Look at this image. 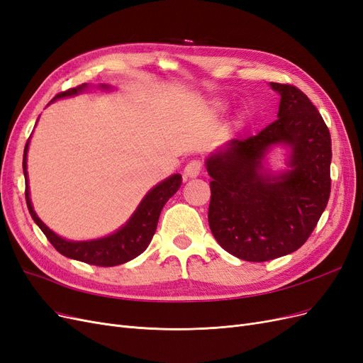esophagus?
Instances as JSON below:
<instances>
[{
  "label": "esophagus",
  "mask_w": 363,
  "mask_h": 363,
  "mask_svg": "<svg viewBox=\"0 0 363 363\" xmlns=\"http://www.w3.org/2000/svg\"><path fill=\"white\" fill-rule=\"evenodd\" d=\"M202 170V162L199 160H191L185 164V169H184V174L186 178H196L199 177V173H201Z\"/></svg>",
  "instance_id": "1"
}]
</instances>
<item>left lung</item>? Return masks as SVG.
<instances>
[{
  "label": "left lung",
  "instance_id": "left-lung-1",
  "mask_svg": "<svg viewBox=\"0 0 363 363\" xmlns=\"http://www.w3.org/2000/svg\"><path fill=\"white\" fill-rule=\"evenodd\" d=\"M270 86L280 95L277 121L258 135L229 140L205 162L213 178L209 228L226 252L250 262L300 249L330 196L329 128L300 89ZM277 144L290 147L289 170L272 174L263 158Z\"/></svg>",
  "mask_w": 363,
  "mask_h": 363
}]
</instances>
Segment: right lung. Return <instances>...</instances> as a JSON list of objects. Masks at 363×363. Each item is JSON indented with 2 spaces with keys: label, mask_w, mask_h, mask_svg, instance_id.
I'll return each instance as SVG.
<instances>
[{
  "label": "right lung",
  "mask_w": 363,
  "mask_h": 363,
  "mask_svg": "<svg viewBox=\"0 0 363 363\" xmlns=\"http://www.w3.org/2000/svg\"><path fill=\"white\" fill-rule=\"evenodd\" d=\"M89 87V84H81L74 89H69L66 91L58 93L55 98L51 99L54 102L58 98L74 96L78 95ZM102 89H110L108 86L101 84ZM50 102V104H51ZM30 138L24 149V160H22V167H24V177H26V201L28 211L36 221V225L45 233V237L54 245L57 252H60L66 258L77 259L81 262H86L90 265H99V267H114L121 265L128 261L137 258L142 255L154 237L157 230L158 218L162 206L166 205L169 199L179 190L182 177L181 174H172L170 178L164 179L155 185L145 197L142 203L138 205L135 213L126 223L116 230L108 237H104L99 240H90V241H69L62 237H58L43 221L34 213L30 191H28V177H27V152H28Z\"/></svg>",
  "instance_id": "obj_1"
}]
</instances>
